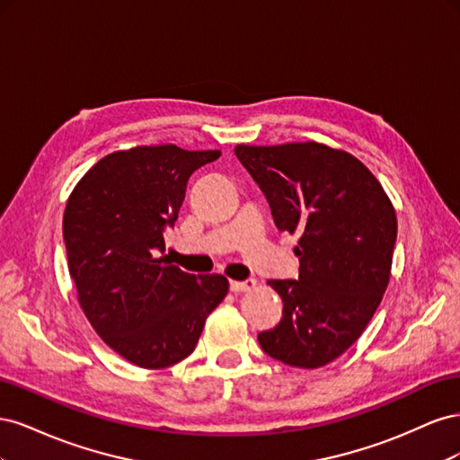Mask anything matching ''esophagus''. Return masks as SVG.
<instances>
[{"instance_id": "34e87169", "label": "esophagus", "mask_w": 460, "mask_h": 460, "mask_svg": "<svg viewBox=\"0 0 460 460\" xmlns=\"http://www.w3.org/2000/svg\"><path fill=\"white\" fill-rule=\"evenodd\" d=\"M257 282L253 280V278H247V280L243 282H238V280H232L230 282V291H234V294H242V291H252L255 289Z\"/></svg>"}]
</instances>
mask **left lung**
Segmentation results:
<instances>
[{"mask_svg":"<svg viewBox=\"0 0 460 460\" xmlns=\"http://www.w3.org/2000/svg\"><path fill=\"white\" fill-rule=\"evenodd\" d=\"M280 232L299 234L297 280H269L282 318L261 332L262 351L284 365L318 368L358 340L392 272L395 208L351 153L324 144L235 146Z\"/></svg>","mask_w":460,"mask_h":460,"instance_id":"left-lung-1","label":"left lung"}]
</instances>
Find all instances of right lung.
<instances>
[{"instance_id": "right-lung-1", "label": "right lung", "mask_w": 460, "mask_h": 460, "mask_svg": "<svg viewBox=\"0 0 460 460\" xmlns=\"http://www.w3.org/2000/svg\"><path fill=\"white\" fill-rule=\"evenodd\" d=\"M218 157L172 144L115 151L66 201L63 238L80 307L97 336L136 367L159 370L186 358L228 294L225 276L188 274L161 257L190 176Z\"/></svg>"}]
</instances>
